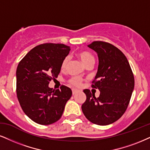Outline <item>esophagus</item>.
<instances>
[{"label":"esophagus","mask_w":150,"mask_h":150,"mask_svg":"<svg viewBox=\"0 0 150 150\" xmlns=\"http://www.w3.org/2000/svg\"><path fill=\"white\" fill-rule=\"evenodd\" d=\"M77 92H78V90H75V89L72 90V94H73V95H75V94H76Z\"/></svg>","instance_id":"esophagus-1"}]
</instances>
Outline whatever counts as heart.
<instances>
[{
	"label": "heart",
	"instance_id": "obj_1",
	"mask_svg": "<svg viewBox=\"0 0 150 150\" xmlns=\"http://www.w3.org/2000/svg\"><path fill=\"white\" fill-rule=\"evenodd\" d=\"M78 56L80 58L81 61L83 62L85 65L86 67L91 65V64H94L95 63V58L91 53L86 52V51H82L78 53ZM69 57L67 56L63 59L62 60V64H61V68L62 69H65L67 66L68 62H69ZM69 83L72 85L73 86L79 88L81 86V79L79 77L74 76L69 79Z\"/></svg>",
	"mask_w": 150,
	"mask_h": 150
}]
</instances>
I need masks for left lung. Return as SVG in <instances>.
I'll list each match as a JSON object with an SVG mask.
<instances>
[{"mask_svg": "<svg viewBox=\"0 0 150 150\" xmlns=\"http://www.w3.org/2000/svg\"><path fill=\"white\" fill-rule=\"evenodd\" d=\"M97 53L99 67L92 88L99 89L95 97L90 90H83L86 100L81 108L89 121L108 125L119 120L126 111L134 88V76L127 58L108 42L95 41L88 45Z\"/></svg>", "mask_w": 150, "mask_h": 150, "instance_id": "1", "label": "left lung"}]
</instances>
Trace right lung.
Listing matches in <instances>:
<instances>
[{"label":"right lung","mask_w":150,"mask_h":150,"mask_svg":"<svg viewBox=\"0 0 150 150\" xmlns=\"http://www.w3.org/2000/svg\"><path fill=\"white\" fill-rule=\"evenodd\" d=\"M70 50L63 44H40L18 64L16 95L22 110L35 122L49 125L58 121L71 97V90L65 86L58 90L49 87L50 81L58 77Z\"/></svg>","instance_id":"obj_1"}]
</instances>
